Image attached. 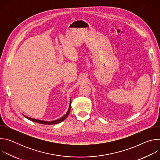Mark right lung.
Wrapping results in <instances>:
<instances>
[{"instance_id":"1","label":"right lung","mask_w":160,"mask_h":160,"mask_svg":"<svg viewBox=\"0 0 160 160\" xmlns=\"http://www.w3.org/2000/svg\"><path fill=\"white\" fill-rule=\"evenodd\" d=\"M70 109H71V100H70V106H69V109H68V112L65 114V115L61 118L58 119V120H54V121H51V122H48V121H43V120H36V119H33V118H29L25 115H24L25 117H26L27 118H28V120H31V121H33L34 122H36V123H41V124H44V125H54V124H58V123H59L61 122H62L64 120H65V118L68 116V115H69V113L70 112Z\"/></svg>"}]
</instances>
